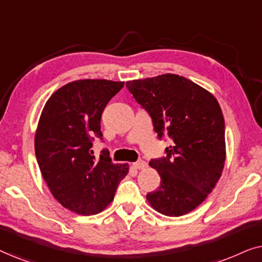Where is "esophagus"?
<instances>
[{
	"instance_id": "34e87169",
	"label": "esophagus",
	"mask_w": 262,
	"mask_h": 262,
	"mask_svg": "<svg viewBox=\"0 0 262 262\" xmlns=\"http://www.w3.org/2000/svg\"><path fill=\"white\" fill-rule=\"evenodd\" d=\"M134 167L136 169H144V168H146V162L143 160H139L137 162L134 163Z\"/></svg>"
}]
</instances>
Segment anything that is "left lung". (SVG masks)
Instances as JSON below:
<instances>
[{
    "instance_id": "obj_1",
    "label": "left lung",
    "mask_w": 262,
    "mask_h": 262,
    "mask_svg": "<svg viewBox=\"0 0 262 262\" xmlns=\"http://www.w3.org/2000/svg\"><path fill=\"white\" fill-rule=\"evenodd\" d=\"M136 101L151 117L160 139H171L166 156L149 166L161 185L146 199L157 212L179 217L199 206L212 192L225 162V125L214 96L174 74L126 82Z\"/></svg>"
}]
</instances>
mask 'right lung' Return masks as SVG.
<instances>
[{"instance_id": "right-lung-1", "label": "right lung", "mask_w": 262, "mask_h": 262, "mask_svg": "<svg viewBox=\"0 0 262 262\" xmlns=\"http://www.w3.org/2000/svg\"><path fill=\"white\" fill-rule=\"evenodd\" d=\"M124 82L78 80L56 91L46 101L34 138L35 156L52 195L73 212L91 216L113 200L127 164H114L108 150H92L102 139L101 114Z\"/></svg>"}]
</instances>
